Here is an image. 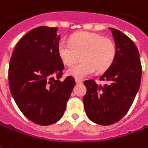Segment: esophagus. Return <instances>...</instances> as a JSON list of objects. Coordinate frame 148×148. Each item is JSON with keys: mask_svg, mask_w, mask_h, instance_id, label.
<instances>
[{"mask_svg": "<svg viewBox=\"0 0 148 148\" xmlns=\"http://www.w3.org/2000/svg\"><path fill=\"white\" fill-rule=\"evenodd\" d=\"M75 81H76V84H81L82 83V81L81 80H79V79H75Z\"/></svg>", "mask_w": 148, "mask_h": 148, "instance_id": "34e87169", "label": "esophagus"}]
</instances>
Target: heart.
<instances>
[{"mask_svg": "<svg viewBox=\"0 0 148 148\" xmlns=\"http://www.w3.org/2000/svg\"><path fill=\"white\" fill-rule=\"evenodd\" d=\"M58 57L65 65L72 66L79 59L81 62L70 67L67 74L82 79L98 72L107 71L116 55V45L109 38L90 32H81L70 37V42L59 41L57 47Z\"/></svg>", "mask_w": 148, "mask_h": 148, "instance_id": "1", "label": "heart"}]
</instances>
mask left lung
<instances>
[{
    "instance_id": "1",
    "label": "left lung",
    "mask_w": 148,
    "mask_h": 148,
    "mask_svg": "<svg viewBox=\"0 0 148 148\" xmlns=\"http://www.w3.org/2000/svg\"><path fill=\"white\" fill-rule=\"evenodd\" d=\"M112 30L116 55L113 63L99 78L109 85L98 86L94 80L84 82L87 91L83 98L86 115L101 125L119 121L127 113L138 91L142 66L136 45L121 31Z\"/></svg>"
}]
</instances>
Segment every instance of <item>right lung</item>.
Instances as JSON below:
<instances>
[{
	"mask_svg": "<svg viewBox=\"0 0 148 148\" xmlns=\"http://www.w3.org/2000/svg\"><path fill=\"white\" fill-rule=\"evenodd\" d=\"M57 27L40 26L16 45L9 66V86L22 113L40 125L59 121L75 86L72 76L60 81L64 68L57 47Z\"/></svg>",
	"mask_w": 148,
	"mask_h": 148,
	"instance_id": "1",
	"label": "right lung"
}]
</instances>
